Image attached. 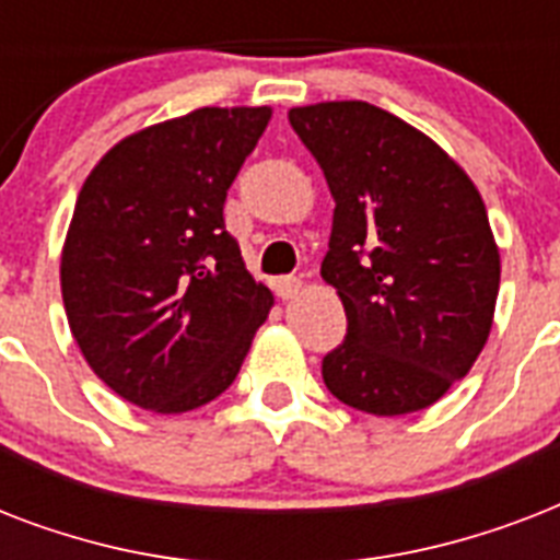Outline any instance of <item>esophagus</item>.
Returning <instances> with one entry per match:
<instances>
[{"label":"esophagus","instance_id":"obj_1","mask_svg":"<svg viewBox=\"0 0 560 560\" xmlns=\"http://www.w3.org/2000/svg\"><path fill=\"white\" fill-rule=\"evenodd\" d=\"M299 290H302V279H296V276H284V279L276 281V296L279 299H296Z\"/></svg>","mask_w":560,"mask_h":560}]
</instances>
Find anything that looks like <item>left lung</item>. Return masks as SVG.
I'll list each match as a JSON object with an SVG mask.
<instances>
[{"label":"left lung","mask_w":560,"mask_h":560,"mask_svg":"<svg viewBox=\"0 0 560 560\" xmlns=\"http://www.w3.org/2000/svg\"><path fill=\"white\" fill-rule=\"evenodd\" d=\"M288 118L337 202L323 279L349 331L325 354V386L372 416L427 409L470 372L494 323L500 249L486 202L430 136L366 101Z\"/></svg>","instance_id":"8db88e82"}]
</instances>
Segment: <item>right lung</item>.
Masks as SVG:
<instances>
[{
  "mask_svg": "<svg viewBox=\"0 0 560 560\" xmlns=\"http://www.w3.org/2000/svg\"><path fill=\"white\" fill-rule=\"evenodd\" d=\"M270 107H202L127 136L92 168L60 258L66 319L90 369L136 407L188 412L232 386L272 293L223 202Z\"/></svg>",
  "mask_w": 560,
  "mask_h": 560,
  "instance_id": "right-lung-1",
  "label": "right lung"
}]
</instances>
